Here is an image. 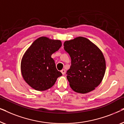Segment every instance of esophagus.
<instances>
[{
  "label": "esophagus",
  "mask_w": 124,
  "mask_h": 124,
  "mask_svg": "<svg viewBox=\"0 0 124 124\" xmlns=\"http://www.w3.org/2000/svg\"><path fill=\"white\" fill-rule=\"evenodd\" d=\"M61 72H62V73L64 75V74L65 73V69H62V70H61Z\"/></svg>",
  "instance_id": "1"
}]
</instances>
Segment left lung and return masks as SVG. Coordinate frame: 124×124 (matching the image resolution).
<instances>
[{
	"label": "left lung",
	"instance_id": "1",
	"mask_svg": "<svg viewBox=\"0 0 124 124\" xmlns=\"http://www.w3.org/2000/svg\"><path fill=\"white\" fill-rule=\"evenodd\" d=\"M64 46L71 58V66L67 73L71 89L81 94L94 90L106 72V60L101 51L82 37L66 40Z\"/></svg>",
	"mask_w": 124,
	"mask_h": 124
}]
</instances>
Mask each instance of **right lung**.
Returning <instances> with one entry per match:
<instances>
[{
	"label": "right lung",
	"instance_id": "1",
	"mask_svg": "<svg viewBox=\"0 0 124 124\" xmlns=\"http://www.w3.org/2000/svg\"><path fill=\"white\" fill-rule=\"evenodd\" d=\"M60 40L41 37L33 42L23 54L21 72L23 79L37 91H45L55 84L62 73L57 70L51 57L62 47Z\"/></svg>",
	"mask_w": 124,
	"mask_h": 124
}]
</instances>
